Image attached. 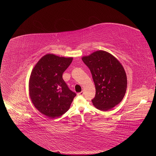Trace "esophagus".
Masks as SVG:
<instances>
[{
	"mask_svg": "<svg viewBox=\"0 0 156 156\" xmlns=\"http://www.w3.org/2000/svg\"><path fill=\"white\" fill-rule=\"evenodd\" d=\"M83 94H84V92H83V91H82V90L81 91V92L77 93V95H78V96H83Z\"/></svg>",
	"mask_w": 156,
	"mask_h": 156,
	"instance_id": "34e87169",
	"label": "esophagus"
}]
</instances>
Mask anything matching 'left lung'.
<instances>
[{
	"label": "left lung",
	"instance_id": "1",
	"mask_svg": "<svg viewBox=\"0 0 156 156\" xmlns=\"http://www.w3.org/2000/svg\"><path fill=\"white\" fill-rule=\"evenodd\" d=\"M89 67L96 87L92 100L94 107L103 112L120 103L126 93L127 79L121 63L113 55L98 50L82 57Z\"/></svg>",
	"mask_w": 156,
	"mask_h": 156
}]
</instances>
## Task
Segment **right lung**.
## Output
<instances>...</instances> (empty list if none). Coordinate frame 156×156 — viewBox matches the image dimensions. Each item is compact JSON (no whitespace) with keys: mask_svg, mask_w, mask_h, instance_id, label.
Returning a JSON list of instances; mask_svg holds the SVG:
<instances>
[{"mask_svg":"<svg viewBox=\"0 0 156 156\" xmlns=\"http://www.w3.org/2000/svg\"><path fill=\"white\" fill-rule=\"evenodd\" d=\"M73 57L48 53L33 69L29 80V96L34 106L50 118L62 116L70 108L76 94L70 90L62 74Z\"/></svg>","mask_w":156,"mask_h":156,"instance_id":"obj_1","label":"right lung"}]
</instances>
